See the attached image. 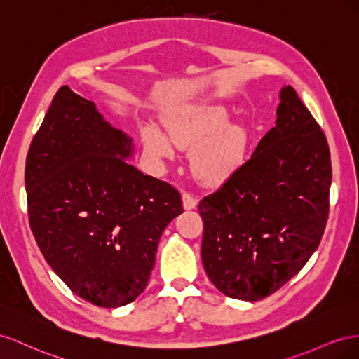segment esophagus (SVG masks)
Returning a JSON list of instances; mask_svg holds the SVG:
<instances>
[{"instance_id": "esophagus-1", "label": "esophagus", "mask_w": 359, "mask_h": 359, "mask_svg": "<svg viewBox=\"0 0 359 359\" xmlns=\"http://www.w3.org/2000/svg\"><path fill=\"white\" fill-rule=\"evenodd\" d=\"M182 200H183V208H185L187 210H191L197 206V198L192 197L188 192H183Z\"/></svg>"}]
</instances>
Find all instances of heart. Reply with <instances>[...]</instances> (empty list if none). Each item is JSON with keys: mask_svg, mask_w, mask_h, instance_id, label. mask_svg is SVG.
<instances>
[{"mask_svg": "<svg viewBox=\"0 0 359 359\" xmlns=\"http://www.w3.org/2000/svg\"><path fill=\"white\" fill-rule=\"evenodd\" d=\"M167 136L153 126L142 129V142L150 156L172 159L174 147L194 150L192 171L209 185L227 180L245 159L248 130L230 125V112L221 105L185 107L167 120Z\"/></svg>", "mask_w": 359, "mask_h": 359, "instance_id": "obj_1", "label": "heart"}]
</instances>
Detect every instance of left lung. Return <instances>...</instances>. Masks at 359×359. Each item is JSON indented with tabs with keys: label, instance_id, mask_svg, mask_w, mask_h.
Returning <instances> with one entry per match:
<instances>
[{
	"label": "left lung",
	"instance_id": "8db88e82",
	"mask_svg": "<svg viewBox=\"0 0 359 359\" xmlns=\"http://www.w3.org/2000/svg\"><path fill=\"white\" fill-rule=\"evenodd\" d=\"M276 125L198 203L201 259L229 298L260 301L298 273L317 250L332 179L326 137L293 87L280 91Z\"/></svg>",
	"mask_w": 359,
	"mask_h": 359
}]
</instances>
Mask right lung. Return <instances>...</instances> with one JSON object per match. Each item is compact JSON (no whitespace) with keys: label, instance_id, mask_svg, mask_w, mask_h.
I'll return each mask as SVG.
<instances>
[{"label":"right lung","instance_id":"add662e5","mask_svg":"<svg viewBox=\"0 0 359 359\" xmlns=\"http://www.w3.org/2000/svg\"><path fill=\"white\" fill-rule=\"evenodd\" d=\"M132 140L91 100L63 86L29 146V227L53 271L79 298L104 309L135 301L155 266L180 192L125 159Z\"/></svg>","mask_w":359,"mask_h":359}]
</instances>
